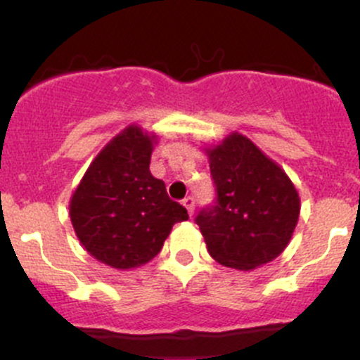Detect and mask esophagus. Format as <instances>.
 Wrapping results in <instances>:
<instances>
[{"instance_id": "obj_1", "label": "esophagus", "mask_w": 360, "mask_h": 360, "mask_svg": "<svg viewBox=\"0 0 360 360\" xmlns=\"http://www.w3.org/2000/svg\"><path fill=\"white\" fill-rule=\"evenodd\" d=\"M183 205L186 207L188 214H190V216H193V212H195V198L193 197H186L183 200Z\"/></svg>"}]
</instances>
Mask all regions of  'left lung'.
Here are the masks:
<instances>
[{"mask_svg": "<svg viewBox=\"0 0 360 360\" xmlns=\"http://www.w3.org/2000/svg\"><path fill=\"white\" fill-rule=\"evenodd\" d=\"M217 200L197 216L210 256L249 271L281 256L300 217L296 186L275 160L249 137L231 132L203 146Z\"/></svg>", "mask_w": 360, "mask_h": 360, "instance_id": "left-lung-1", "label": "left lung"}]
</instances>
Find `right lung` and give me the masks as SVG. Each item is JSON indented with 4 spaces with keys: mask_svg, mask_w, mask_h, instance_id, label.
<instances>
[{
    "mask_svg": "<svg viewBox=\"0 0 360 360\" xmlns=\"http://www.w3.org/2000/svg\"><path fill=\"white\" fill-rule=\"evenodd\" d=\"M158 136L137 123L97 153L69 200V217L83 249L115 270L150 263L176 223L188 219L150 170Z\"/></svg>",
    "mask_w": 360,
    "mask_h": 360,
    "instance_id": "add662e5",
    "label": "right lung"
}]
</instances>
